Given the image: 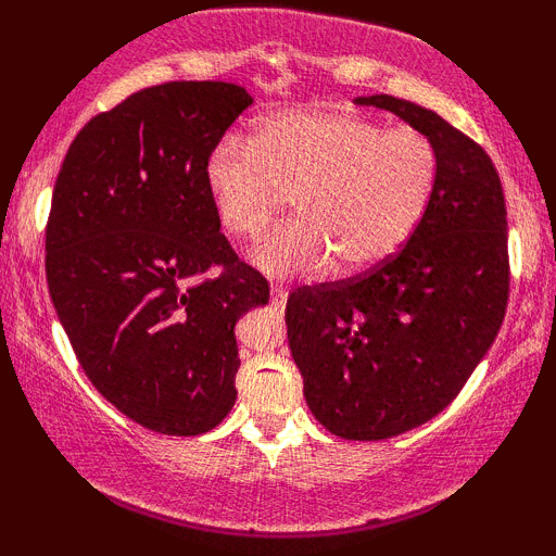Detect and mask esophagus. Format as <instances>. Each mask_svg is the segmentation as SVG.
I'll return each mask as SVG.
<instances>
[{
  "label": "esophagus",
  "mask_w": 556,
  "mask_h": 556,
  "mask_svg": "<svg viewBox=\"0 0 556 556\" xmlns=\"http://www.w3.org/2000/svg\"><path fill=\"white\" fill-rule=\"evenodd\" d=\"M286 299H288V291L283 286H270V303H273V306L283 308Z\"/></svg>",
  "instance_id": "obj_1"
}]
</instances>
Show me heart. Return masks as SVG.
<instances>
[{
	"mask_svg": "<svg viewBox=\"0 0 556 556\" xmlns=\"http://www.w3.org/2000/svg\"><path fill=\"white\" fill-rule=\"evenodd\" d=\"M440 159L428 134L384 128L341 109L278 111L255 121L253 139H219L204 159L217 223L255 240L291 197L295 219L273 230L253 261L273 278L344 276L392 261L422 225Z\"/></svg>",
	"mask_w": 556,
	"mask_h": 556,
	"instance_id": "heart-1",
	"label": "heart"
}]
</instances>
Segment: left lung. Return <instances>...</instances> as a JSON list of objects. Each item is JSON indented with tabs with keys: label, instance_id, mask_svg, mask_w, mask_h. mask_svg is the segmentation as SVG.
Masks as SVG:
<instances>
[{
	"label": "left lung",
	"instance_id": "left-lung-1",
	"mask_svg": "<svg viewBox=\"0 0 556 556\" xmlns=\"http://www.w3.org/2000/svg\"><path fill=\"white\" fill-rule=\"evenodd\" d=\"M438 149L422 225L392 261L288 295L286 326L308 409L344 440H384L445 409L489 352L508 303L506 200L496 166L435 111L362 96Z\"/></svg>",
	"mask_w": 556,
	"mask_h": 556
}]
</instances>
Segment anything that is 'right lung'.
<instances>
[{"label":"right lung","mask_w":556,"mask_h":556,"mask_svg":"<svg viewBox=\"0 0 556 556\" xmlns=\"http://www.w3.org/2000/svg\"><path fill=\"white\" fill-rule=\"evenodd\" d=\"M250 103L223 80L143 88L80 128L52 189L45 273L60 324L96 390L162 435L225 420L235 321L270 299L204 185L210 149Z\"/></svg>","instance_id":"obj_1"}]
</instances>
